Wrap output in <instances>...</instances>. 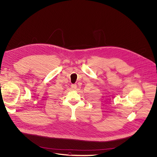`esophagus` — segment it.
Masks as SVG:
<instances>
[{"label":"esophagus","instance_id":"1","mask_svg":"<svg viewBox=\"0 0 157 157\" xmlns=\"http://www.w3.org/2000/svg\"><path fill=\"white\" fill-rule=\"evenodd\" d=\"M71 87L72 89L75 90V89L77 88V85H76V84H71Z\"/></svg>","mask_w":157,"mask_h":157}]
</instances>
